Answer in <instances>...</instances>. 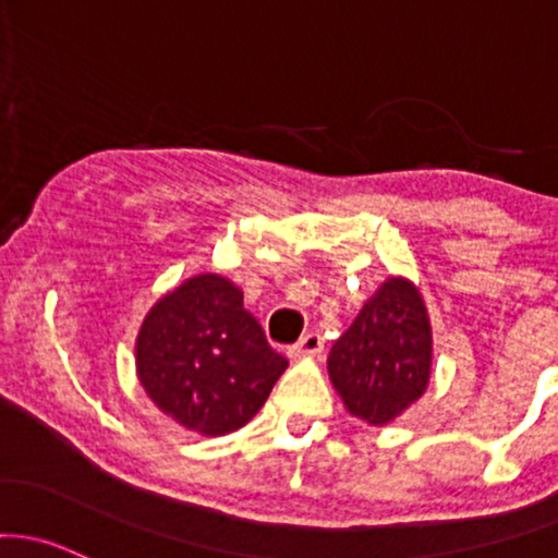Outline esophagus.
Listing matches in <instances>:
<instances>
[{"label": "esophagus", "instance_id": "obj_1", "mask_svg": "<svg viewBox=\"0 0 558 558\" xmlns=\"http://www.w3.org/2000/svg\"><path fill=\"white\" fill-rule=\"evenodd\" d=\"M323 352V336L320 333H304L302 339L296 341L289 349V357H315V354Z\"/></svg>", "mask_w": 558, "mask_h": 558}]
</instances>
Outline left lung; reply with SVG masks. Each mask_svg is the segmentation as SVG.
<instances>
[{"mask_svg":"<svg viewBox=\"0 0 558 558\" xmlns=\"http://www.w3.org/2000/svg\"><path fill=\"white\" fill-rule=\"evenodd\" d=\"M328 376L347 410L387 426L426 391L432 326L418 289L405 278L381 283L328 354Z\"/></svg>","mask_w":558,"mask_h":558,"instance_id":"left-lung-1","label":"left lung"}]
</instances>
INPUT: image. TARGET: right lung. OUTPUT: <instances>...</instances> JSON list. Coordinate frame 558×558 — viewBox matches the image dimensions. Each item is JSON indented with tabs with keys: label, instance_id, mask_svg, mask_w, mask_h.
Wrapping results in <instances>:
<instances>
[{
	"label": "right lung",
	"instance_id": "1",
	"mask_svg": "<svg viewBox=\"0 0 558 558\" xmlns=\"http://www.w3.org/2000/svg\"><path fill=\"white\" fill-rule=\"evenodd\" d=\"M134 352L140 384L158 410L206 437L246 426L289 368L243 310V291L214 272L158 299Z\"/></svg>",
	"mask_w": 558,
	"mask_h": 558
}]
</instances>
